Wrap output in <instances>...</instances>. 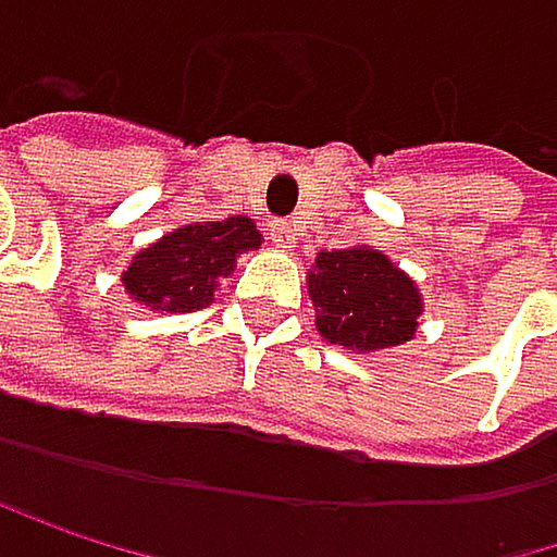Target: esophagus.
<instances>
[{
  "label": "esophagus",
  "instance_id": "obj_1",
  "mask_svg": "<svg viewBox=\"0 0 557 557\" xmlns=\"http://www.w3.org/2000/svg\"><path fill=\"white\" fill-rule=\"evenodd\" d=\"M270 237H273V244H276V247H294V244H297V231H294L287 221L270 224Z\"/></svg>",
  "mask_w": 557,
  "mask_h": 557
}]
</instances>
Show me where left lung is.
I'll use <instances>...</instances> for the list:
<instances>
[{"instance_id": "1", "label": "left lung", "mask_w": 557, "mask_h": 557, "mask_svg": "<svg viewBox=\"0 0 557 557\" xmlns=\"http://www.w3.org/2000/svg\"><path fill=\"white\" fill-rule=\"evenodd\" d=\"M307 294L320 336L349 352L403 346L422 317L416 281L370 244L320 250L307 273Z\"/></svg>"}]
</instances>
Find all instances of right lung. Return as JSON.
Wrapping results in <instances>:
<instances>
[{
  "instance_id": "1",
  "label": "right lung",
  "mask_w": 557,
  "mask_h": 557,
  "mask_svg": "<svg viewBox=\"0 0 557 557\" xmlns=\"http://www.w3.org/2000/svg\"><path fill=\"white\" fill-rule=\"evenodd\" d=\"M263 237L244 214L227 221H190L141 247L122 270L125 294L151 313H194L214 304L237 257L260 250Z\"/></svg>"
}]
</instances>
